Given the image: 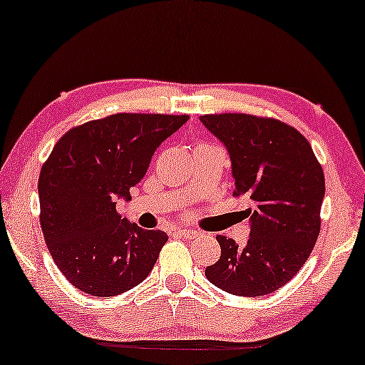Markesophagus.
Wrapping results in <instances>:
<instances>
[{
	"mask_svg": "<svg viewBox=\"0 0 365 365\" xmlns=\"http://www.w3.org/2000/svg\"><path fill=\"white\" fill-rule=\"evenodd\" d=\"M176 233L179 236H182V238H186V240H192V238H196L197 235H200L197 231H192V230H187V228H178Z\"/></svg>",
	"mask_w": 365,
	"mask_h": 365,
	"instance_id": "esophagus-1",
	"label": "esophagus"
}]
</instances>
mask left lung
Here are the masks:
<instances>
[{"instance_id": "left-lung-1", "label": "left lung", "mask_w": 365, "mask_h": 365, "mask_svg": "<svg viewBox=\"0 0 365 365\" xmlns=\"http://www.w3.org/2000/svg\"><path fill=\"white\" fill-rule=\"evenodd\" d=\"M200 120L225 144L235 196L255 202L246 245L216 236L221 257L206 268L212 285L262 297L287 285L309 259L320 233L325 178L309 140L292 125L250 113H211Z\"/></svg>"}]
</instances>
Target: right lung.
Masks as SVG:
<instances>
[{
    "label": "right lung",
    "instance_id": "right-lung-1",
    "mask_svg": "<svg viewBox=\"0 0 365 365\" xmlns=\"http://www.w3.org/2000/svg\"><path fill=\"white\" fill-rule=\"evenodd\" d=\"M189 115L113 113L70 129L38 179L40 225L65 278L92 297H115L153 272L168 235L142 230L115 210L145 176L163 142Z\"/></svg>",
    "mask_w": 365,
    "mask_h": 365
}]
</instances>
